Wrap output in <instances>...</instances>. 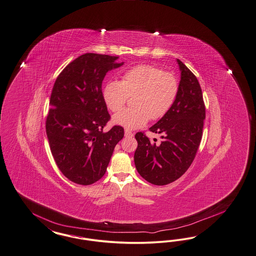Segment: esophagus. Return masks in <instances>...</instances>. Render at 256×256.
Listing matches in <instances>:
<instances>
[{
	"label": "esophagus",
	"mask_w": 256,
	"mask_h": 256,
	"mask_svg": "<svg viewBox=\"0 0 256 256\" xmlns=\"http://www.w3.org/2000/svg\"><path fill=\"white\" fill-rule=\"evenodd\" d=\"M133 135H134V134H133L130 130H124V136H126V137H133Z\"/></svg>",
	"instance_id": "1"
}]
</instances>
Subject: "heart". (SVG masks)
I'll use <instances>...</instances> for the list:
<instances>
[{
	"label": "heart",
	"mask_w": 256,
	"mask_h": 256,
	"mask_svg": "<svg viewBox=\"0 0 256 256\" xmlns=\"http://www.w3.org/2000/svg\"><path fill=\"white\" fill-rule=\"evenodd\" d=\"M178 92V81L173 74L153 65H138L126 70L122 81L112 80L103 90L106 106L120 110L128 96L135 108H124L114 116V123L128 130L144 126L150 119L158 120L168 114Z\"/></svg>",
	"instance_id": "b5f03b06"
}]
</instances>
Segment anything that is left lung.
Returning <instances> with one entry per match:
<instances>
[{
	"label": "left lung",
	"mask_w": 256,
	"mask_h": 256,
	"mask_svg": "<svg viewBox=\"0 0 256 256\" xmlns=\"http://www.w3.org/2000/svg\"><path fill=\"white\" fill-rule=\"evenodd\" d=\"M180 81L170 110L150 128L162 133L160 144L150 142L142 132L136 133L138 148L134 162L138 173L155 186H166L182 176L191 164L202 137L205 105L202 92L194 74L176 60Z\"/></svg>",
	"instance_id": "8db88e82"
}]
</instances>
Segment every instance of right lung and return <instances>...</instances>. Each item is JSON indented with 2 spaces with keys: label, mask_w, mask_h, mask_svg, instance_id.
<instances>
[{
  "label": "right lung",
  "mask_w": 256,
  "mask_h": 256,
  "mask_svg": "<svg viewBox=\"0 0 256 256\" xmlns=\"http://www.w3.org/2000/svg\"><path fill=\"white\" fill-rule=\"evenodd\" d=\"M118 56L87 53L69 63L54 84L46 134L56 164L70 182L90 186L99 180L124 128H103L110 115L102 94L108 70L122 66Z\"/></svg>",
  "instance_id": "1"
}]
</instances>
